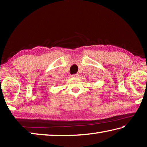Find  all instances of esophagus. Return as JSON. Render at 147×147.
<instances>
[{
  "label": "esophagus",
  "mask_w": 147,
  "mask_h": 147,
  "mask_svg": "<svg viewBox=\"0 0 147 147\" xmlns=\"http://www.w3.org/2000/svg\"><path fill=\"white\" fill-rule=\"evenodd\" d=\"M78 76L79 75L78 74H73V75H72V76L74 77V78H78Z\"/></svg>",
  "instance_id": "1"
}]
</instances>
